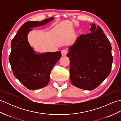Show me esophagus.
I'll return each mask as SVG.
<instances>
[{"label": "esophagus", "instance_id": "esophagus-1", "mask_svg": "<svg viewBox=\"0 0 121 121\" xmlns=\"http://www.w3.org/2000/svg\"><path fill=\"white\" fill-rule=\"evenodd\" d=\"M68 53V51L66 49H63L61 51V54H62V56H65Z\"/></svg>", "mask_w": 121, "mask_h": 121}]
</instances>
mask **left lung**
Returning <instances> with one entry per match:
<instances>
[{
    "label": "left lung",
    "instance_id": "left-lung-1",
    "mask_svg": "<svg viewBox=\"0 0 121 121\" xmlns=\"http://www.w3.org/2000/svg\"><path fill=\"white\" fill-rule=\"evenodd\" d=\"M91 26V33L77 38L66 55L72 84L88 91L96 88L109 76L113 62L109 39L99 26Z\"/></svg>",
    "mask_w": 121,
    "mask_h": 121
}]
</instances>
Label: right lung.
<instances>
[{"instance_id": "add662e5", "label": "right lung", "mask_w": 121, "mask_h": 121, "mask_svg": "<svg viewBox=\"0 0 121 121\" xmlns=\"http://www.w3.org/2000/svg\"><path fill=\"white\" fill-rule=\"evenodd\" d=\"M53 19L51 17L41 22L25 23L11 41L9 60L13 73L29 89L36 90L47 85L51 71L61 56L60 51L36 53L27 40V35L32 28L45 25Z\"/></svg>"}]
</instances>
